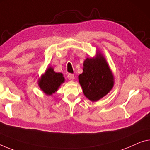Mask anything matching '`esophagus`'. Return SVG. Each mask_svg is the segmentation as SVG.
<instances>
[{"mask_svg": "<svg viewBox=\"0 0 150 150\" xmlns=\"http://www.w3.org/2000/svg\"><path fill=\"white\" fill-rule=\"evenodd\" d=\"M68 80H73L74 79V75L73 74H68Z\"/></svg>", "mask_w": 150, "mask_h": 150, "instance_id": "1", "label": "esophagus"}]
</instances>
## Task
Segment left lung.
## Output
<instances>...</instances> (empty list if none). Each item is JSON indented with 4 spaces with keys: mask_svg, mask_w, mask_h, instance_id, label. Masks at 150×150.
I'll return each mask as SVG.
<instances>
[{
    "mask_svg": "<svg viewBox=\"0 0 150 150\" xmlns=\"http://www.w3.org/2000/svg\"><path fill=\"white\" fill-rule=\"evenodd\" d=\"M83 72L78 76L85 96L97 101L111 91L114 85L113 74L105 57L97 52L93 58H86L83 64Z\"/></svg>",
    "mask_w": 150,
    "mask_h": 150,
    "instance_id": "1",
    "label": "left lung"
}]
</instances>
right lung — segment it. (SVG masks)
Segmentation results:
<instances>
[{
    "instance_id": "add662e5",
    "label": "right lung",
    "mask_w": 150,
    "mask_h": 150,
    "mask_svg": "<svg viewBox=\"0 0 150 150\" xmlns=\"http://www.w3.org/2000/svg\"><path fill=\"white\" fill-rule=\"evenodd\" d=\"M64 81L63 74L55 72L54 68L50 66L38 80V85L43 93L47 95H52L56 93Z\"/></svg>"
}]
</instances>
